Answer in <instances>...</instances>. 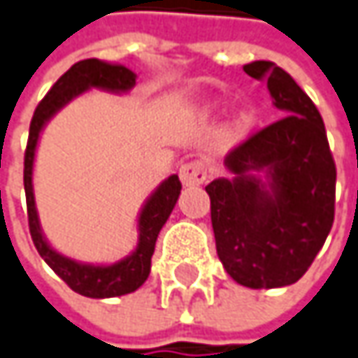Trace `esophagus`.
Here are the masks:
<instances>
[{
  "instance_id": "34e87169",
  "label": "esophagus",
  "mask_w": 358,
  "mask_h": 358,
  "mask_svg": "<svg viewBox=\"0 0 358 358\" xmlns=\"http://www.w3.org/2000/svg\"><path fill=\"white\" fill-rule=\"evenodd\" d=\"M180 178L186 186H194V184H203L209 178V170L207 164L203 159H190L186 164L180 166Z\"/></svg>"
}]
</instances>
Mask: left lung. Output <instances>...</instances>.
<instances>
[{"label": "left lung", "instance_id": "obj_1", "mask_svg": "<svg viewBox=\"0 0 358 358\" xmlns=\"http://www.w3.org/2000/svg\"><path fill=\"white\" fill-rule=\"evenodd\" d=\"M244 71L266 82L282 116L254 131L227 155L234 180L205 186L223 268L250 289H276L308 273L334 223L336 164L315 104L271 61ZM269 172L264 187L249 172Z\"/></svg>", "mask_w": 358, "mask_h": 358}]
</instances>
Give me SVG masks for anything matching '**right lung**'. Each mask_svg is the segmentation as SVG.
Returning a JSON list of instances; mask_svg holds the SVG:
<instances>
[{
    "label": "right lung",
    "mask_w": 358,
    "mask_h": 358,
    "mask_svg": "<svg viewBox=\"0 0 358 358\" xmlns=\"http://www.w3.org/2000/svg\"><path fill=\"white\" fill-rule=\"evenodd\" d=\"M135 85V73L122 65H110L98 59H83L76 63L69 71H65L55 85L49 90V94L38 102L34 116L30 120V133L28 143L24 151V190H26V209H28V227L32 242L36 245L38 254L45 258V262L50 268L61 276L76 293L104 299V297H118L137 291L149 276L151 271V256L155 250L157 234L168 221L170 213L178 201L180 184L178 176H170L147 201V205L139 217V244L137 250L116 262L113 266H87L78 264L61 254H57L50 248L38 225V217L34 209V194H32V164H34V149L38 135L52 114L59 108H63L71 98L80 96L87 87H102L113 92H127Z\"/></svg>",
    "instance_id": "obj_1"
}]
</instances>
